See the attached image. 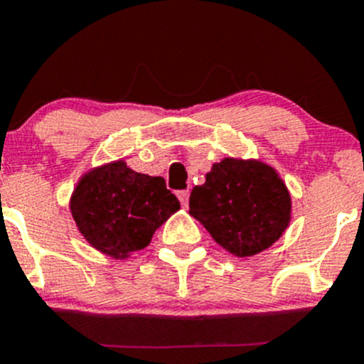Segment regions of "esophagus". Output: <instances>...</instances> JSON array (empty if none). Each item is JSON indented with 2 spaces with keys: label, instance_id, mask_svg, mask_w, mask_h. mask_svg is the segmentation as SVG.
<instances>
[{
  "label": "esophagus",
  "instance_id": "34e87169",
  "mask_svg": "<svg viewBox=\"0 0 364 364\" xmlns=\"http://www.w3.org/2000/svg\"><path fill=\"white\" fill-rule=\"evenodd\" d=\"M188 197H190V190H179L178 192V199L181 200L183 206H186V204H188Z\"/></svg>",
  "mask_w": 364,
  "mask_h": 364
}]
</instances>
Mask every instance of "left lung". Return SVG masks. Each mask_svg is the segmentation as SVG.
<instances>
[{
  "label": "left lung",
  "instance_id": "8db88e82",
  "mask_svg": "<svg viewBox=\"0 0 364 364\" xmlns=\"http://www.w3.org/2000/svg\"><path fill=\"white\" fill-rule=\"evenodd\" d=\"M290 211L287 185L261 161L224 158L190 193V213L215 242L240 257L254 256L279 240Z\"/></svg>",
  "mask_w": 364,
  "mask_h": 364
}]
</instances>
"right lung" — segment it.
Here are the masks:
<instances>
[{
  "mask_svg": "<svg viewBox=\"0 0 364 364\" xmlns=\"http://www.w3.org/2000/svg\"><path fill=\"white\" fill-rule=\"evenodd\" d=\"M178 210V197L164 178L139 174L122 160L83 176L70 199L81 235L112 257L149 245L154 231Z\"/></svg>",
  "mask_w": 364,
  "mask_h": 364,
  "instance_id": "right-lung-1",
  "label": "right lung"
}]
</instances>
